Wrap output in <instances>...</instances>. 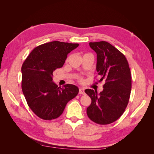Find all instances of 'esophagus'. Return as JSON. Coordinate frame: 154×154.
<instances>
[{
	"label": "esophagus",
	"instance_id": "obj_1",
	"mask_svg": "<svg viewBox=\"0 0 154 154\" xmlns=\"http://www.w3.org/2000/svg\"><path fill=\"white\" fill-rule=\"evenodd\" d=\"M79 94H83V95L85 94V89H84V88H80V89H79Z\"/></svg>",
	"mask_w": 154,
	"mask_h": 154
}]
</instances>
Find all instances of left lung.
Instances as JSON below:
<instances>
[{
	"label": "left lung",
	"mask_w": 154,
	"mask_h": 154,
	"mask_svg": "<svg viewBox=\"0 0 154 154\" xmlns=\"http://www.w3.org/2000/svg\"><path fill=\"white\" fill-rule=\"evenodd\" d=\"M89 45L97 54L96 71L105 80L103 90L86 89L91 98L87 109L91 120L100 125L114 122L123 114L127 107L132 88V77L128 63L125 55L105 41L90 42Z\"/></svg>",
	"instance_id": "8db88e82"
}]
</instances>
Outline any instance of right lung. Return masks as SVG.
<instances>
[{
	"label": "right lung",
	"mask_w": 154,
	"mask_h": 154,
	"mask_svg": "<svg viewBox=\"0 0 154 154\" xmlns=\"http://www.w3.org/2000/svg\"><path fill=\"white\" fill-rule=\"evenodd\" d=\"M78 44L53 41L35 48L22 66V89L27 105L40 118L51 120L62 115L79 89L72 84L63 88L53 81V72L62 67L67 54Z\"/></svg>",
	"instance_id": "1"
}]
</instances>
